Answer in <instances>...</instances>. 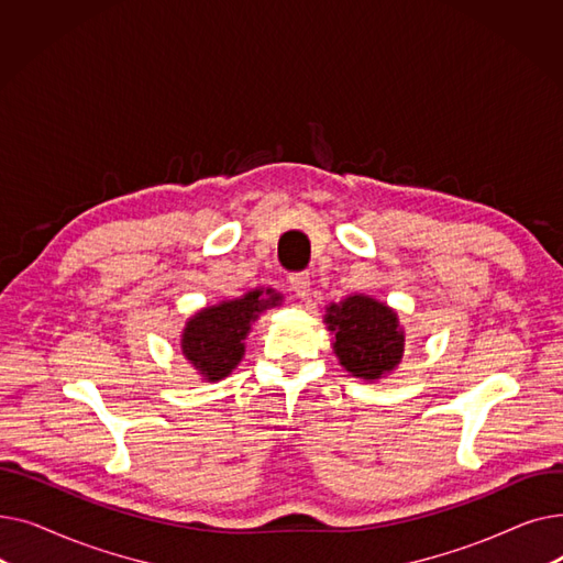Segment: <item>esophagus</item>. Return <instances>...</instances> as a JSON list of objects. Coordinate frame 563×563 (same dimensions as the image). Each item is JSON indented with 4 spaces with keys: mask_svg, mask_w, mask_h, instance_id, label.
Listing matches in <instances>:
<instances>
[{
    "mask_svg": "<svg viewBox=\"0 0 563 563\" xmlns=\"http://www.w3.org/2000/svg\"><path fill=\"white\" fill-rule=\"evenodd\" d=\"M289 287H291L294 294H297L299 299H308V294H310V274H306V272L291 274L289 276Z\"/></svg>",
    "mask_w": 563,
    "mask_h": 563,
    "instance_id": "esophagus-1",
    "label": "esophagus"
}]
</instances>
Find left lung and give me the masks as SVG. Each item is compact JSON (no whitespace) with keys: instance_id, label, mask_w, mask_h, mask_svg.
<instances>
[{"instance_id":"left-lung-1","label":"left lung","mask_w":563,"mask_h":563,"mask_svg":"<svg viewBox=\"0 0 563 563\" xmlns=\"http://www.w3.org/2000/svg\"><path fill=\"white\" fill-rule=\"evenodd\" d=\"M333 351L340 365L356 378L376 380L390 374L404 356V331L393 308L365 294H353L327 308Z\"/></svg>"}]
</instances>
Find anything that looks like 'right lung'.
Returning <instances> with one entry per match:
<instances>
[{
  "label": "right lung",
  "instance_id": "right-lung-1",
  "mask_svg": "<svg viewBox=\"0 0 563 563\" xmlns=\"http://www.w3.org/2000/svg\"><path fill=\"white\" fill-rule=\"evenodd\" d=\"M283 301L274 289H253L244 297L221 301L196 312L183 333L185 358L205 376V380L225 378L244 358V340L253 321Z\"/></svg>",
  "mask_w": 563,
  "mask_h": 563
}]
</instances>
